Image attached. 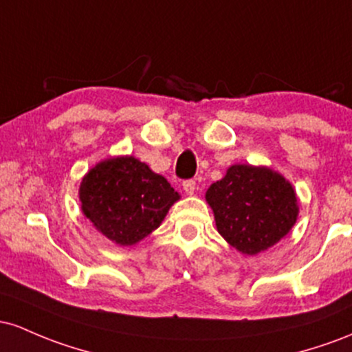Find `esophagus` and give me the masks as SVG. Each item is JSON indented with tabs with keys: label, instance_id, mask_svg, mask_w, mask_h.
<instances>
[{
	"label": "esophagus",
	"instance_id": "34e87169",
	"mask_svg": "<svg viewBox=\"0 0 352 352\" xmlns=\"http://www.w3.org/2000/svg\"><path fill=\"white\" fill-rule=\"evenodd\" d=\"M183 189L186 195H192L196 191V181L195 179H186L183 183Z\"/></svg>",
	"mask_w": 352,
	"mask_h": 352
}]
</instances>
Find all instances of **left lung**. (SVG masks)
<instances>
[{
  "mask_svg": "<svg viewBox=\"0 0 352 352\" xmlns=\"http://www.w3.org/2000/svg\"><path fill=\"white\" fill-rule=\"evenodd\" d=\"M206 201L219 234L244 254H258L289 232L298 218L294 189L267 168L236 164L211 184Z\"/></svg>",
  "mask_w": 352,
  "mask_h": 352,
  "instance_id": "8db88e82",
  "label": "left lung"
}]
</instances>
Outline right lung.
Masks as SVG:
<instances>
[{"mask_svg": "<svg viewBox=\"0 0 352 352\" xmlns=\"http://www.w3.org/2000/svg\"><path fill=\"white\" fill-rule=\"evenodd\" d=\"M82 212L106 238L131 246L153 232L179 195L136 157L102 161L80 188Z\"/></svg>", "mask_w": 352, "mask_h": 352, "instance_id": "right-lung-1", "label": "right lung"}]
</instances>
